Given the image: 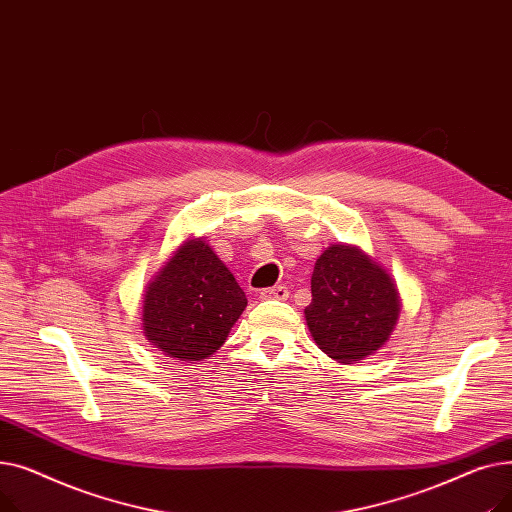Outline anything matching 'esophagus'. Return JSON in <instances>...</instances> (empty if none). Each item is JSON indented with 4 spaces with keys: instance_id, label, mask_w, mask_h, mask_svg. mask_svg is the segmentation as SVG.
<instances>
[{
    "instance_id": "obj_1",
    "label": "esophagus",
    "mask_w": 512,
    "mask_h": 512,
    "mask_svg": "<svg viewBox=\"0 0 512 512\" xmlns=\"http://www.w3.org/2000/svg\"><path fill=\"white\" fill-rule=\"evenodd\" d=\"M259 297L263 301H286L288 299V288L286 286H274V288H265L259 292Z\"/></svg>"
}]
</instances>
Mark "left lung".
Returning <instances> with one entry per match:
<instances>
[{"instance_id": "left-lung-1", "label": "left lung", "mask_w": 512, "mask_h": 512, "mask_svg": "<svg viewBox=\"0 0 512 512\" xmlns=\"http://www.w3.org/2000/svg\"><path fill=\"white\" fill-rule=\"evenodd\" d=\"M305 319L315 344L340 363L373 355L390 338L400 297L390 274L357 247L332 245L311 276Z\"/></svg>"}]
</instances>
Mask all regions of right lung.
<instances>
[{
  "mask_svg": "<svg viewBox=\"0 0 512 512\" xmlns=\"http://www.w3.org/2000/svg\"><path fill=\"white\" fill-rule=\"evenodd\" d=\"M247 297L203 238L186 240L145 290L147 340L178 361L220 351Z\"/></svg>",
  "mask_w": 512,
  "mask_h": 512,
  "instance_id": "1",
  "label": "right lung"
}]
</instances>
